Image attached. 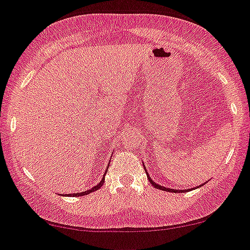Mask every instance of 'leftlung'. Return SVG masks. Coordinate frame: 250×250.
Masks as SVG:
<instances>
[{
  "instance_id": "1",
  "label": "left lung",
  "mask_w": 250,
  "mask_h": 250,
  "mask_svg": "<svg viewBox=\"0 0 250 250\" xmlns=\"http://www.w3.org/2000/svg\"><path fill=\"white\" fill-rule=\"evenodd\" d=\"M145 171H146V173H147V170H146V167H145ZM147 178H148L149 183H151L152 186H154V187H156L157 189H162V190H167V191H178V193H180V191H185V190H173V189H170V188H165V187H162V186H159V185H156V183H154L153 181H152L151 178H149L148 173H147Z\"/></svg>"
}]
</instances>
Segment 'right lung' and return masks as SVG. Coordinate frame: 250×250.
<instances>
[{
    "mask_svg": "<svg viewBox=\"0 0 250 250\" xmlns=\"http://www.w3.org/2000/svg\"><path fill=\"white\" fill-rule=\"evenodd\" d=\"M107 171V170H106ZM104 181H105V175H104V177L102 178V181L101 182L98 183V185L97 186H94L93 188L92 189H90V190H86V191H83V193H75V194H69V195H73V196H81V195H87V194H90V193H92V191H94V190H98L99 188L102 187V186H103V183H104Z\"/></svg>",
    "mask_w": 250,
    "mask_h": 250,
    "instance_id": "1",
    "label": "right lung"
}]
</instances>
